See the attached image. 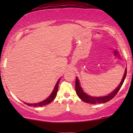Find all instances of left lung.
I'll return each instance as SVG.
<instances>
[{
  "mask_svg": "<svg viewBox=\"0 0 133 133\" xmlns=\"http://www.w3.org/2000/svg\"><path fill=\"white\" fill-rule=\"evenodd\" d=\"M126 75H127V69L125 70L124 75L123 76V79L121 80L120 85H118L115 90L112 91L111 93H110L109 95L104 96V97H91L85 94L80 87L79 80H78V78L76 77V91L77 93V96H78L81 100H83L87 103H90V104H96V103H105L111 100L112 98H113L117 94L118 92L120 90V88L122 86V85L124 83V81L125 80V78L126 77Z\"/></svg>",
  "mask_w": 133,
  "mask_h": 133,
  "instance_id": "obj_1",
  "label": "left lung"
}]
</instances>
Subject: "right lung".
Here are the masks:
<instances>
[{
  "label": "right lung",
  "mask_w": 133,
  "mask_h": 133,
  "mask_svg": "<svg viewBox=\"0 0 133 133\" xmlns=\"http://www.w3.org/2000/svg\"><path fill=\"white\" fill-rule=\"evenodd\" d=\"M60 80V78L58 79L57 83L56 84L55 89H54L53 92L50 94V96H49L48 98H46V100L43 101L42 102L37 103H33V104H30V103H27L24 102V104H27L28 105H29V106H33V107H42V106H43V105H46L47 104H50L54 99L56 98V96H57V93L58 91V83H59Z\"/></svg>",
  "instance_id": "right-lung-1"
}]
</instances>
